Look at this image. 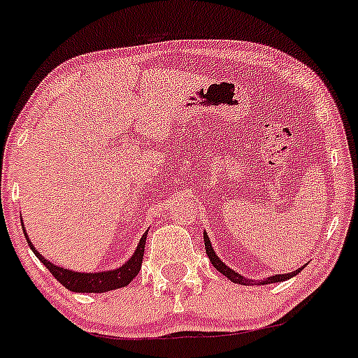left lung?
<instances>
[{
    "label": "left lung",
    "mask_w": 358,
    "mask_h": 358,
    "mask_svg": "<svg viewBox=\"0 0 358 358\" xmlns=\"http://www.w3.org/2000/svg\"><path fill=\"white\" fill-rule=\"evenodd\" d=\"M203 241H205V252H207L208 259H210L213 268L219 271V273L224 274L225 278L231 279L232 282H237V285H256V281H249V279H245L244 276H241V274H237L236 271H232L231 268H227V266H225L224 262H222L220 259L217 257V254L213 252V249H212V245H210V241H208L207 234H205V232H203ZM301 269H296V271H294V273H287V274H276V276H271V278L264 279V281H261V282H262V285H271V282H281V281H285V279H289V278L296 276V274Z\"/></svg>",
    "instance_id": "obj_1"
}]
</instances>
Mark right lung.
<instances>
[{
	"label": "right lung",
	"mask_w": 358,
	"mask_h": 358,
	"mask_svg": "<svg viewBox=\"0 0 358 358\" xmlns=\"http://www.w3.org/2000/svg\"><path fill=\"white\" fill-rule=\"evenodd\" d=\"M146 234L148 232H145V236H143L141 241H139L133 257H131L122 268H119L116 271H106V273H96V274L73 273V271L59 268V266L52 264L50 261H47V259L42 257V254L34 248V244L28 241V236L24 237H27L28 245H30L31 250H34L35 256L43 262L45 268L50 271L53 278H55L60 285H64L67 289L76 291V293H104V291L124 287L138 276L139 269H141V264H143V254H145Z\"/></svg>",
	"instance_id": "right-lung-1"
}]
</instances>
